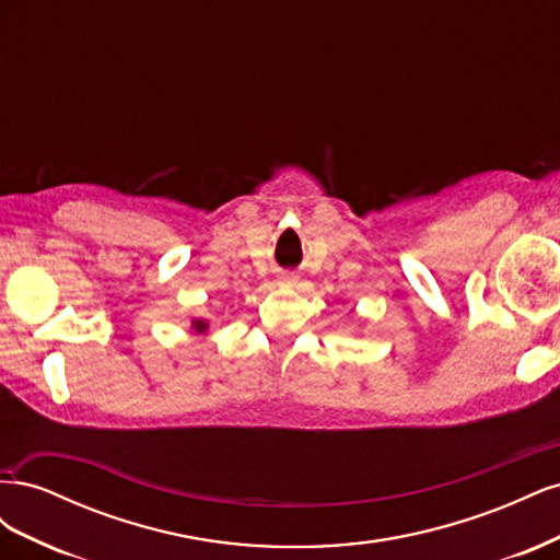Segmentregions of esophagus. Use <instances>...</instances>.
Segmentation results:
<instances>
[{"mask_svg":"<svg viewBox=\"0 0 560 560\" xmlns=\"http://www.w3.org/2000/svg\"><path fill=\"white\" fill-rule=\"evenodd\" d=\"M280 284H296V276H290V273L282 276V278H280Z\"/></svg>","mask_w":560,"mask_h":560,"instance_id":"34e87169","label":"esophagus"}]
</instances>
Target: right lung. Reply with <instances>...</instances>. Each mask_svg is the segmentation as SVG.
<instances>
[{"label":"right lung","mask_w":560,"mask_h":560,"mask_svg":"<svg viewBox=\"0 0 560 560\" xmlns=\"http://www.w3.org/2000/svg\"><path fill=\"white\" fill-rule=\"evenodd\" d=\"M208 329H210V322L202 319V317H194L191 319V331L198 334V336H208Z\"/></svg>","instance_id":"add662e5"}]
</instances>
